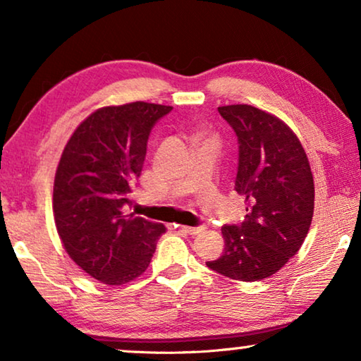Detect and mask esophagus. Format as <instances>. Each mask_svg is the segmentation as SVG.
<instances>
[{
  "label": "esophagus",
  "mask_w": 361,
  "mask_h": 361,
  "mask_svg": "<svg viewBox=\"0 0 361 361\" xmlns=\"http://www.w3.org/2000/svg\"><path fill=\"white\" fill-rule=\"evenodd\" d=\"M176 228L183 232H186V234H189V235H197L204 231V228H191V226H176Z\"/></svg>",
  "instance_id": "34e87169"
}]
</instances>
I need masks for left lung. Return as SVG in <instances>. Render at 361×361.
Segmentation results:
<instances>
[{"instance_id": "8db88e82", "label": "left lung", "mask_w": 361, "mask_h": 361, "mask_svg": "<svg viewBox=\"0 0 361 361\" xmlns=\"http://www.w3.org/2000/svg\"><path fill=\"white\" fill-rule=\"evenodd\" d=\"M239 140L235 191L247 216L223 226L224 250L207 266L240 282L280 271L307 237L314 215V176L301 142L282 119L252 105L219 106Z\"/></svg>"}]
</instances>
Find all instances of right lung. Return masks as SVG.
<instances>
[{"label":"right lung","mask_w":361,"mask_h":361,"mask_svg":"<svg viewBox=\"0 0 361 361\" xmlns=\"http://www.w3.org/2000/svg\"><path fill=\"white\" fill-rule=\"evenodd\" d=\"M172 106L132 102L87 116L65 145L52 210L65 252L90 277L124 285L148 269L161 223L126 213L152 126Z\"/></svg>","instance_id":"add662e5"}]
</instances>
